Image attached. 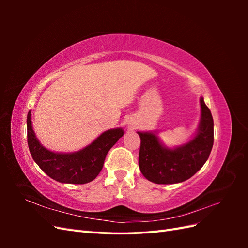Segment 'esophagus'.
I'll list each match as a JSON object with an SVG mask.
<instances>
[{
    "instance_id": "esophagus-1",
    "label": "esophagus",
    "mask_w": 248,
    "mask_h": 248,
    "mask_svg": "<svg viewBox=\"0 0 248 248\" xmlns=\"http://www.w3.org/2000/svg\"><path fill=\"white\" fill-rule=\"evenodd\" d=\"M132 129H134V126H133V127H132Z\"/></svg>"
}]
</instances>
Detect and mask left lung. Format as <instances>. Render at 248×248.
I'll return each mask as SVG.
<instances>
[{
	"instance_id": "1",
	"label": "left lung",
	"mask_w": 248,
	"mask_h": 248,
	"mask_svg": "<svg viewBox=\"0 0 248 248\" xmlns=\"http://www.w3.org/2000/svg\"><path fill=\"white\" fill-rule=\"evenodd\" d=\"M202 119L197 136L184 146L163 148L154 133L138 132L140 138L139 166L141 174L156 184H175L192 177L205 164L214 140L213 118L201 98Z\"/></svg>"
}]
</instances>
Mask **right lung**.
Returning <instances> with one entry per match:
<instances>
[{"label":"right lung","instance_id":"1","mask_svg":"<svg viewBox=\"0 0 248 248\" xmlns=\"http://www.w3.org/2000/svg\"><path fill=\"white\" fill-rule=\"evenodd\" d=\"M28 145L33 159L47 176L56 181L69 184L91 182L102 170L104 159L124 131L121 128L103 132L91 145L70 154L54 153L42 147L32 128L31 111L27 117Z\"/></svg>","mask_w":248,"mask_h":248}]
</instances>
